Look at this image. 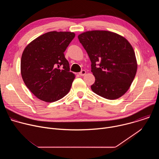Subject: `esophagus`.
Returning a JSON list of instances; mask_svg holds the SVG:
<instances>
[{
  "mask_svg": "<svg viewBox=\"0 0 159 159\" xmlns=\"http://www.w3.org/2000/svg\"><path fill=\"white\" fill-rule=\"evenodd\" d=\"M85 74H86V71L84 70H82V71L79 73V75H80V76H84V75H85Z\"/></svg>",
  "mask_w": 159,
  "mask_h": 159,
  "instance_id": "1",
  "label": "esophagus"
}]
</instances>
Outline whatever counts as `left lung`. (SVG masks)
Listing matches in <instances>:
<instances>
[{"mask_svg": "<svg viewBox=\"0 0 159 159\" xmlns=\"http://www.w3.org/2000/svg\"><path fill=\"white\" fill-rule=\"evenodd\" d=\"M78 38L91 61L95 77L93 91L109 100L123 96L137 71L131 44L123 36L108 31H89L80 34Z\"/></svg>", "mask_w": 159, "mask_h": 159, "instance_id": "obj_1", "label": "left lung"}]
</instances>
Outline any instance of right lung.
<instances>
[{"label": "right lung", "instance_id": "1", "mask_svg": "<svg viewBox=\"0 0 159 159\" xmlns=\"http://www.w3.org/2000/svg\"><path fill=\"white\" fill-rule=\"evenodd\" d=\"M74 33L50 31L29 43L20 60V73L25 85L39 99L60 100L70 91L75 75L64 52Z\"/></svg>", "mask_w": 159, "mask_h": 159}]
</instances>
